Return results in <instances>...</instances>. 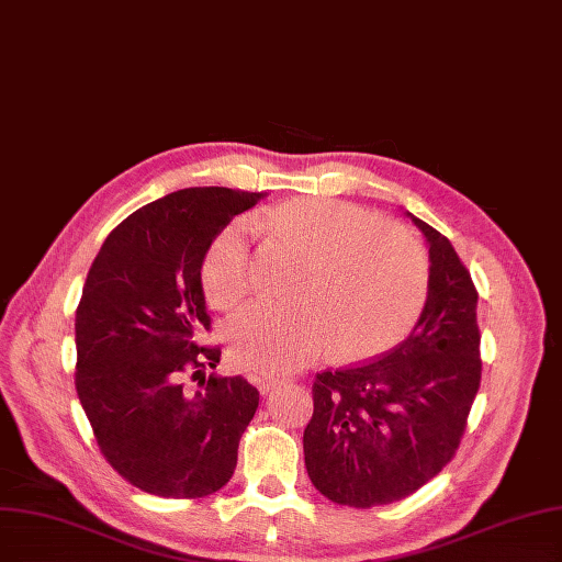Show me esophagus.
Listing matches in <instances>:
<instances>
[{
  "label": "esophagus",
  "mask_w": 562,
  "mask_h": 562,
  "mask_svg": "<svg viewBox=\"0 0 562 562\" xmlns=\"http://www.w3.org/2000/svg\"><path fill=\"white\" fill-rule=\"evenodd\" d=\"M254 383H256V387H258L262 394H267L269 390H274V387H277L279 378H274V375H256V378H254Z\"/></svg>",
  "instance_id": "34e87169"
}]
</instances>
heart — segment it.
Returning <instances> with one entry per match:
<instances>
[{"mask_svg": "<svg viewBox=\"0 0 562 562\" xmlns=\"http://www.w3.org/2000/svg\"><path fill=\"white\" fill-rule=\"evenodd\" d=\"M306 258L297 304L256 302L228 325L235 364L258 375L295 371L329 352L357 362L401 344L429 297V256L413 231L341 200H290L258 216ZM254 226L237 218L203 260V288L218 308L256 288Z\"/></svg>", "mask_w": 562, "mask_h": 562, "instance_id": "heart-1", "label": "heart"}]
</instances>
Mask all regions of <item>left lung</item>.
<instances>
[{
	"mask_svg": "<svg viewBox=\"0 0 562 562\" xmlns=\"http://www.w3.org/2000/svg\"><path fill=\"white\" fill-rule=\"evenodd\" d=\"M413 221L431 260L415 329L371 362L313 380L304 461L313 486L339 505H390L434 480L454 459L480 390L477 288L452 241Z\"/></svg>",
	"mask_w": 562,
	"mask_h": 562,
	"instance_id": "1",
	"label": "left lung"
}]
</instances>
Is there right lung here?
<instances>
[{
  "mask_svg": "<svg viewBox=\"0 0 562 562\" xmlns=\"http://www.w3.org/2000/svg\"><path fill=\"white\" fill-rule=\"evenodd\" d=\"M260 195L175 191L126 216L89 267L76 308L78 398L105 461L151 496L205 498L235 473L260 394L241 375L203 373L221 348L200 346L212 327L200 269L212 239Z\"/></svg>",
  "mask_w": 562,
  "mask_h": 562,
  "instance_id": "right-lung-1",
  "label": "right lung"
}]
</instances>
